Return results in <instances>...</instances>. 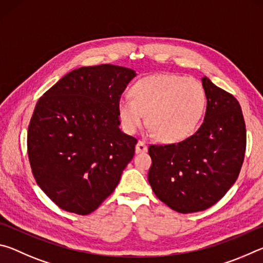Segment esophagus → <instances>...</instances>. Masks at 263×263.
Returning <instances> with one entry per match:
<instances>
[{"instance_id":"1","label":"esophagus","mask_w":263,"mask_h":263,"mask_svg":"<svg viewBox=\"0 0 263 263\" xmlns=\"http://www.w3.org/2000/svg\"><path fill=\"white\" fill-rule=\"evenodd\" d=\"M147 152V146L144 141H138L137 145H136V153L139 154V153H145Z\"/></svg>"}]
</instances>
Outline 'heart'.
<instances>
[{
	"instance_id": "1",
	"label": "heart",
	"mask_w": 263,
	"mask_h": 263,
	"mask_svg": "<svg viewBox=\"0 0 263 263\" xmlns=\"http://www.w3.org/2000/svg\"><path fill=\"white\" fill-rule=\"evenodd\" d=\"M131 97L118 100L123 130L133 135L144 121L159 140L174 144L195 132L203 117L206 95L197 80L174 74H155L140 79Z\"/></svg>"
}]
</instances>
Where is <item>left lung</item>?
<instances>
[{
    "label": "left lung",
    "mask_w": 263,
    "mask_h": 263,
    "mask_svg": "<svg viewBox=\"0 0 263 263\" xmlns=\"http://www.w3.org/2000/svg\"><path fill=\"white\" fill-rule=\"evenodd\" d=\"M204 122L179 144L151 145L148 182L174 211L191 213L212 206L237 181L246 151V126L239 102L204 77Z\"/></svg>",
    "instance_id": "8db88e82"
}]
</instances>
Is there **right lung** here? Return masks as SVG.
<instances>
[{
  "label": "right lung",
  "mask_w": 263,
  "mask_h": 263,
  "mask_svg": "<svg viewBox=\"0 0 263 263\" xmlns=\"http://www.w3.org/2000/svg\"><path fill=\"white\" fill-rule=\"evenodd\" d=\"M136 75L110 64L81 67L37 102L28 130L31 169L62 210L95 211L135 155L137 139L119 128L117 103Z\"/></svg>",
  "instance_id": "obj_1"
}]
</instances>
